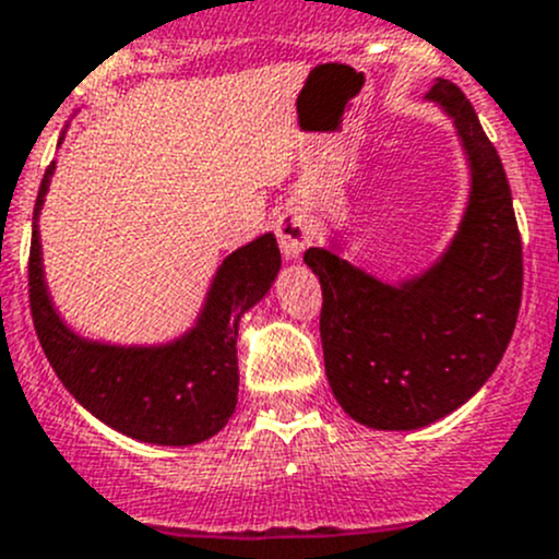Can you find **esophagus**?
Returning a JSON list of instances; mask_svg holds the SVG:
<instances>
[{
	"mask_svg": "<svg viewBox=\"0 0 559 559\" xmlns=\"http://www.w3.org/2000/svg\"><path fill=\"white\" fill-rule=\"evenodd\" d=\"M275 238H278L286 259H297L313 238L311 222H308L300 207H284L275 216Z\"/></svg>",
	"mask_w": 559,
	"mask_h": 559,
	"instance_id": "obj_1",
	"label": "esophagus"
}]
</instances>
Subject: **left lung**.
Instances as JSON below:
<instances>
[{
    "label": "left lung",
    "instance_id": "left-lung-1",
    "mask_svg": "<svg viewBox=\"0 0 559 559\" xmlns=\"http://www.w3.org/2000/svg\"><path fill=\"white\" fill-rule=\"evenodd\" d=\"M454 118L471 162L460 233L419 278L389 286L330 248H308L321 284L324 370L341 408L373 430H416L452 414L495 373L522 302V238L509 178L452 81L427 92Z\"/></svg>",
    "mask_w": 559,
    "mask_h": 559
}]
</instances>
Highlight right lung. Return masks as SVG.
<instances>
[{"label": "right lung", "instance_id": "obj_1", "mask_svg": "<svg viewBox=\"0 0 559 559\" xmlns=\"http://www.w3.org/2000/svg\"><path fill=\"white\" fill-rule=\"evenodd\" d=\"M53 165L39 183L29 248V306L50 368L99 421L134 441L191 447L216 436L238 403V321L267 295L281 267L275 235L224 259L197 326L167 346H107L67 330L50 306L37 216Z\"/></svg>", "mask_w": 559, "mask_h": 559}]
</instances>
